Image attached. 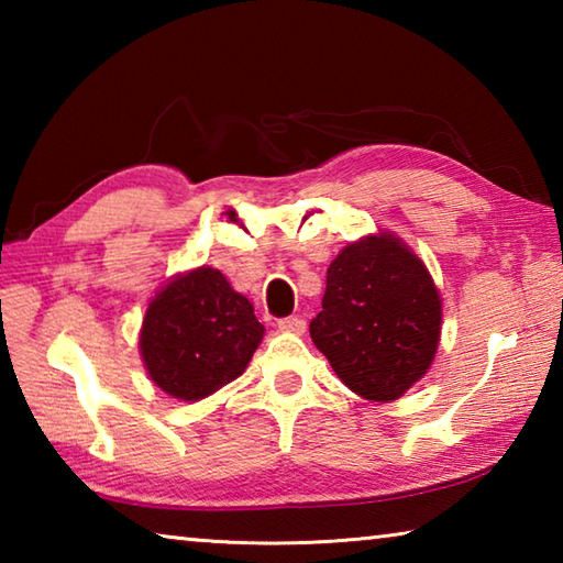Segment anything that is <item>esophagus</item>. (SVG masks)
<instances>
[{"label": "esophagus", "mask_w": 563, "mask_h": 563, "mask_svg": "<svg viewBox=\"0 0 563 563\" xmlns=\"http://www.w3.org/2000/svg\"><path fill=\"white\" fill-rule=\"evenodd\" d=\"M278 328L285 332H292V335H302L305 320L302 318H283V320H278Z\"/></svg>", "instance_id": "34e87169"}]
</instances>
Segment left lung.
<instances>
[{
  "label": "left lung",
  "instance_id": "left-lung-1",
  "mask_svg": "<svg viewBox=\"0 0 563 563\" xmlns=\"http://www.w3.org/2000/svg\"><path fill=\"white\" fill-rule=\"evenodd\" d=\"M310 338L347 389L393 402L432 367L442 338L440 288L402 238L362 235L330 263Z\"/></svg>",
  "mask_w": 563,
  "mask_h": 563
}]
</instances>
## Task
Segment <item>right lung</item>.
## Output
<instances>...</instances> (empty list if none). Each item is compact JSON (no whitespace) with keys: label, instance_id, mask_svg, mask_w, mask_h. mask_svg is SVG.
<instances>
[{"label":"right lung","instance_id":"add662e5","mask_svg":"<svg viewBox=\"0 0 563 563\" xmlns=\"http://www.w3.org/2000/svg\"><path fill=\"white\" fill-rule=\"evenodd\" d=\"M265 328L253 302L211 265L176 273L148 300L139 352L158 389L198 402L245 373Z\"/></svg>","mask_w":563,"mask_h":563}]
</instances>
